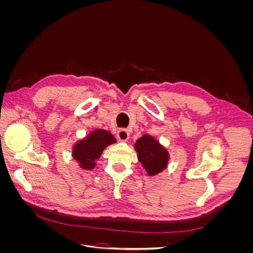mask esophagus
I'll return each instance as SVG.
<instances>
[{
	"instance_id": "1",
	"label": "esophagus",
	"mask_w": 253,
	"mask_h": 253,
	"mask_svg": "<svg viewBox=\"0 0 253 253\" xmlns=\"http://www.w3.org/2000/svg\"><path fill=\"white\" fill-rule=\"evenodd\" d=\"M117 136H118V139H119V140H121V141H126V140L128 139V137H129L128 129H126V128H120L119 131H118Z\"/></svg>"
}]
</instances>
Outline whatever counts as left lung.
I'll use <instances>...</instances> for the list:
<instances>
[{
	"label": "left lung",
	"instance_id": "left-lung-1",
	"mask_svg": "<svg viewBox=\"0 0 253 253\" xmlns=\"http://www.w3.org/2000/svg\"><path fill=\"white\" fill-rule=\"evenodd\" d=\"M135 150L138 154L139 162L150 176H154L167 168L169 154L154 137L143 135L136 141Z\"/></svg>",
	"mask_w": 253,
	"mask_h": 253
}]
</instances>
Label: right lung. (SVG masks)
<instances>
[{
	"instance_id": "1",
	"label": "right lung",
	"mask_w": 253,
	"mask_h": 253,
	"mask_svg": "<svg viewBox=\"0 0 253 253\" xmlns=\"http://www.w3.org/2000/svg\"><path fill=\"white\" fill-rule=\"evenodd\" d=\"M116 142L115 137L105 129H95L86 138L78 141L73 149V157L84 170H91L96 166V159L100 157L108 145Z\"/></svg>"
}]
</instances>
